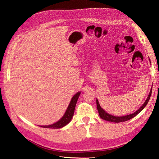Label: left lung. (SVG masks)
Returning <instances> with one entry per match:
<instances>
[{
    "mask_svg": "<svg viewBox=\"0 0 159 159\" xmlns=\"http://www.w3.org/2000/svg\"><path fill=\"white\" fill-rule=\"evenodd\" d=\"M151 93H152V89L150 91V93H149L148 98L147 99V100L145 101V102L144 103V104L142 105V106L139 108L136 112L133 113V114H130L128 115H125V116H123V117H116V116H113V115H109V113H106L105 111L101 107L99 103L98 100H96V103H97V108L98 110V112L99 114L100 117L105 120V121H111V122H114V123H120V122H123V121H127L128 120L131 119L132 118H133L134 117H135L137 115H138L139 113H140L141 111L145 108V107L147 105L149 99H150L151 95Z\"/></svg>",
    "mask_w": 159,
    "mask_h": 159,
    "instance_id": "obj_1",
    "label": "left lung"
}]
</instances>
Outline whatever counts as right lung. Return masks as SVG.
Masks as SVG:
<instances>
[{
	"label": "right lung",
	"mask_w": 159,
	"mask_h": 159,
	"mask_svg": "<svg viewBox=\"0 0 159 159\" xmlns=\"http://www.w3.org/2000/svg\"><path fill=\"white\" fill-rule=\"evenodd\" d=\"M80 93H81L80 92L77 93L75 95H74V97L72 98L71 102L69 104V106H68V109H67L64 115L62 117V118L60 120V121H58L54 124L50 125L41 126V127H44V128H49V129H60V128H61V127L66 126L67 124L70 123L72 117H73V115H74L75 105H76L77 101H78V98H79Z\"/></svg>",
	"instance_id": "1"
}]
</instances>
